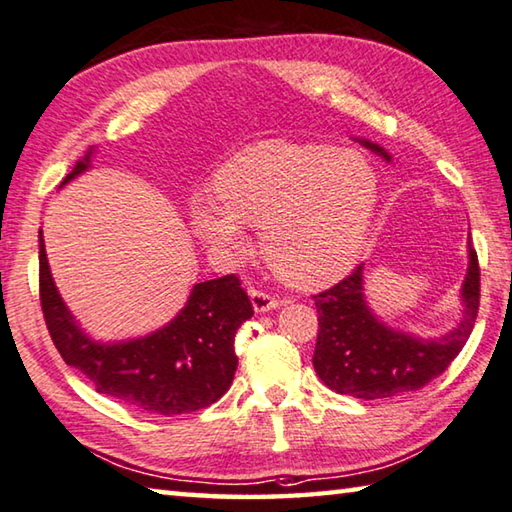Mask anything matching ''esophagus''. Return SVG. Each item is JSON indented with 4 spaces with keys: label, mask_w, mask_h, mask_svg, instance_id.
Listing matches in <instances>:
<instances>
[{
    "label": "esophagus",
    "mask_w": 512,
    "mask_h": 512,
    "mask_svg": "<svg viewBox=\"0 0 512 512\" xmlns=\"http://www.w3.org/2000/svg\"><path fill=\"white\" fill-rule=\"evenodd\" d=\"M251 306H254L256 312H270L274 308H279V299L272 297L270 292L251 290Z\"/></svg>",
    "instance_id": "obj_1"
}]
</instances>
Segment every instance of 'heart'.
Wrapping results in <instances>:
<instances>
[{"mask_svg":"<svg viewBox=\"0 0 512 512\" xmlns=\"http://www.w3.org/2000/svg\"><path fill=\"white\" fill-rule=\"evenodd\" d=\"M218 200L188 206L197 236L218 251L242 254V224L263 227L272 270L299 288H317L357 263L380 204V179L355 150L317 143H254L213 177Z\"/></svg>","mask_w":512,"mask_h":512,"instance_id":"heart-1","label":"heart"}]
</instances>
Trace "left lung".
<instances>
[{"mask_svg":"<svg viewBox=\"0 0 512 512\" xmlns=\"http://www.w3.org/2000/svg\"><path fill=\"white\" fill-rule=\"evenodd\" d=\"M362 143L391 161L378 143ZM468 256V274L461 288L463 319L452 333L438 339H420L382 324L364 301L362 265L330 290L312 297L319 312L312 364L321 382L346 396L380 400L418 391L438 378L461 353L477 321L481 274L472 242H468Z\"/></svg>","mask_w":512,"mask_h":512,"instance_id":"left-lung-1","label":"left lung"}]
</instances>
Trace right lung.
Instances as JSON below:
<instances>
[{
	"mask_svg": "<svg viewBox=\"0 0 512 512\" xmlns=\"http://www.w3.org/2000/svg\"><path fill=\"white\" fill-rule=\"evenodd\" d=\"M94 148L76 161L60 186L85 173ZM40 303L58 353L105 393L132 409L157 416H179L220 400L233 382L238 357L233 339L254 315L236 274L197 283L182 312L157 333L130 342L101 344L89 339L49 270L40 229Z\"/></svg>",
	"mask_w": 512,
	"mask_h": 512,
	"instance_id": "1",
	"label": "right lung"
}]
</instances>
